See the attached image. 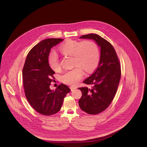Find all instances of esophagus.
Returning a JSON list of instances; mask_svg holds the SVG:
<instances>
[{"instance_id": "1", "label": "esophagus", "mask_w": 147, "mask_h": 147, "mask_svg": "<svg viewBox=\"0 0 147 147\" xmlns=\"http://www.w3.org/2000/svg\"><path fill=\"white\" fill-rule=\"evenodd\" d=\"M70 90H71V91H73V90H74L76 89H77V87L73 86H70Z\"/></svg>"}]
</instances>
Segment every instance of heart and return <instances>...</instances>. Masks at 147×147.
Listing matches in <instances>:
<instances>
[{"instance_id":"heart-1","label":"heart","mask_w":147,"mask_h":147,"mask_svg":"<svg viewBox=\"0 0 147 147\" xmlns=\"http://www.w3.org/2000/svg\"><path fill=\"white\" fill-rule=\"evenodd\" d=\"M59 50L64 55L73 56V62L77 65L71 70L66 71L62 77L64 83L74 85L77 84L84 75L83 69L86 72H90L98 65L100 60V51L96 43L91 41L79 42L68 40L63 43ZM49 67L55 71L61 68L59 57L55 51L49 53L48 57Z\"/></svg>"}]
</instances>
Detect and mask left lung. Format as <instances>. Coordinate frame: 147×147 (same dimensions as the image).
<instances>
[{
    "mask_svg": "<svg viewBox=\"0 0 147 147\" xmlns=\"http://www.w3.org/2000/svg\"><path fill=\"white\" fill-rule=\"evenodd\" d=\"M80 38L92 39L100 48L98 68L83 82L91 88H79L82 92L79 107L88 114L96 115L106 110L116 95L121 75V65L112 45L99 35H83Z\"/></svg>",
    "mask_w": 147,
    "mask_h": 147,
    "instance_id": "left-lung-1",
    "label": "left lung"
}]
</instances>
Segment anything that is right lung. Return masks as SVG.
I'll list each match as a JSON object with an SVG mask.
<instances>
[{
  "mask_svg": "<svg viewBox=\"0 0 147 147\" xmlns=\"http://www.w3.org/2000/svg\"><path fill=\"white\" fill-rule=\"evenodd\" d=\"M64 40L47 38L30 51L22 70L24 92L29 104L36 111L51 116L58 112L64 98L70 92L68 86L61 84L56 90L49 88L55 72L49 67L48 57L51 49Z\"/></svg>",
  "mask_w": 147,
  "mask_h": 147,
  "instance_id": "right-lung-1",
  "label": "right lung"
}]
</instances>
